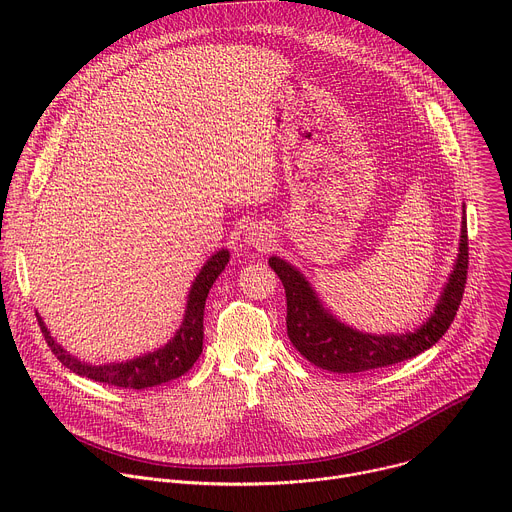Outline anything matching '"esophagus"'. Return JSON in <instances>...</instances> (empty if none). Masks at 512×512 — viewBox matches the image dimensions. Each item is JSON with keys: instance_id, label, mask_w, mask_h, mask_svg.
<instances>
[{"instance_id": "obj_1", "label": "esophagus", "mask_w": 512, "mask_h": 512, "mask_svg": "<svg viewBox=\"0 0 512 512\" xmlns=\"http://www.w3.org/2000/svg\"><path fill=\"white\" fill-rule=\"evenodd\" d=\"M247 241H249V245L257 247L259 251H265V249L271 247V235L261 225H253V227L247 229Z\"/></svg>"}]
</instances>
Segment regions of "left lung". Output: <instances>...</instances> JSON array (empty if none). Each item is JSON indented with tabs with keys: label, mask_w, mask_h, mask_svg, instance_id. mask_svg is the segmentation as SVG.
<instances>
[{
	"label": "left lung",
	"mask_w": 512,
	"mask_h": 512,
	"mask_svg": "<svg viewBox=\"0 0 512 512\" xmlns=\"http://www.w3.org/2000/svg\"><path fill=\"white\" fill-rule=\"evenodd\" d=\"M285 289L287 336L304 358L330 373H364L391 367L395 362L417 356L440 340L462 304L468 277V231L462 227L460 255L433 316L415 332L373 336L356 332L332 318L318 302L306 277L279 257L269 259Z\"/></svg>",
	"instance_id": "1"
}]
</instances>
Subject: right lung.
Returning a JSON list of instances; mask_svg holds the SVG:
<instances>
[{"instance_id":"obj_1","label":"right lung","mask_w":512,"mask_h":512,"mask_svg":"<svg viewBox=\"0 0 512 512\" xmlns=\"http://www.w3.org/2000/svg\"><path fill=\"white\" fill-rule=\"evenodd\" d=\"M229 263V251H218L208 259V263L202 267L198 273L190 296H188V306H186V316L184 322L178 330V334L160 350L145 354L141 358L129 360V362H117V364H105V367H91V364H85L77 360L75 356H70L66 350L60 348V344L54 342L50 332L46 330L42 318L38 316L40 330L54 352V356L64 364L66 369L72 373H77L81 377L93 379L97 383L109 385V387H121V389H148L156 387L168 381H174L188 373L192 369V364L202 352V340H204V304L208 298V291L216 277L223 273L225 265Z\"/></svg>"}]
</instances>
